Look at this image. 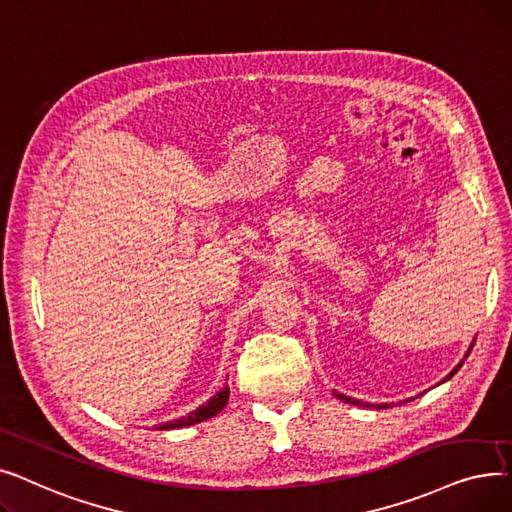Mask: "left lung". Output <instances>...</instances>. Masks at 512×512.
Listing matches in <instances>:
<instances>
[{
	"label": "left lung",
	"mask_w": 512,
	"mask_h": 512,
	"mask_svg": "<svg viewBox=\"0 0 512 512\" xmlns=\"http://www.w3.org/2000/svg\"><path fill=\"white\" fill-rule=\"evenodd\" d=\"M471 350H473V344H471V348H469L467 356L471 354ZM462 364H465V360H462V362L458 364V367H456V369H454V371H452V373H450V375H448L446 379H450V377H452V375H454V373H456V371H458V369L462 367ZM335 398H339V400H344V402H348V404H354V406H364V408H387V404H377V406H375V404H371V402H362V400H354V398H350V396H344V394H337V392H335Z\"/></svg>",
	"instance_id": "8db88e82"
}]
</instances>
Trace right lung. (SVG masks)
<instances>
[{
  "label": "right lung",
  "mask_w": 512,
  "mask_h": 512,
  "mask_svg": "<svg viewBox=\"0 0 512 512\" xmlns=\"http://www.w3.org/2000/svg\"><path fill=\"white\" fill-rule=\"evenodd\" d=\"M229 400V387H223L221 392H218L214 398H210L204 406L196 408L193 412H189L187 417H181L177 421H170V423H164V425H158L156 429L164 431V429H177V427H187V425H196V423H202L206 419H212L214 415H218L225 408Z\"/></svg>",
  "instance_id": "add662e5"
}]
</instances>
